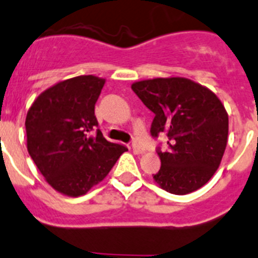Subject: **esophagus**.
Segmentation results:
<instances>
[{"mask_svg": "<svg viewBox=\"0 0 258 258\" xmlns=\"http://www.w3.org/2000/svg\"><path fill=\"white\" fill-rule=\"evenodd\" d=\"M132 150H134L135 154H144V153H145V148H144V146H141L140 144H137V143L132 144Z\"/></svg>", "mask_w": 258, "mask_h": 258, "instance_id": "1", "label": "esophagus"}]
</instances>
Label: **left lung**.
Here are the masks:
<instances>
[{"label":"left lung","mask_w":258,"mask_h":258,"mask_svg":"<svg viewBox=\"0 0 258 258\" xmlns=\"http://www.w3.org/2000/svg\"><path fill=\"white\" fill-rule=\"evenodd\" d=\"M131 88L155 114L151 136H167V150H156L162 160L153 174L156 183L173 195L191 194L208 183L228 141V113L218 96L184 78L144 80Z\"/></svg>","instance_id":"8db88e82"}]
</instances>
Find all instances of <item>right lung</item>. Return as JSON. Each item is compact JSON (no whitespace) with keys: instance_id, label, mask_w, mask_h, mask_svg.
<instances>
[{"instance_id":"right-lung-1","label":"right lung","mask_w":258,"mask_h":258,"mask_svg":"<svg viewBox=\"0 0 258 258\" xmlns=\"http://www.w3.org/2000/svg\"><path fill=\"white\" fill-rule=\"evenodd\" d=\"M104 83L93 75L61 81L43 91L26 114L29 155L48 183L67 196L85 195L127 151L98 126L94 109Z\"/></svg>"}]
</instances>
